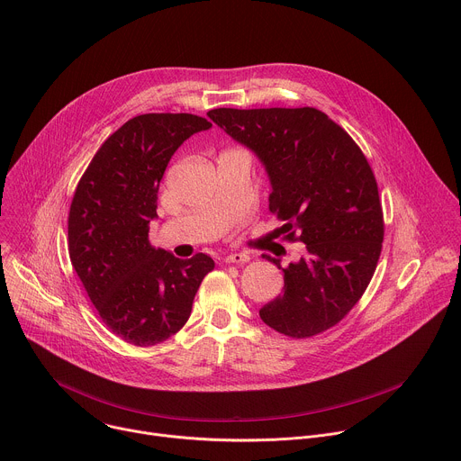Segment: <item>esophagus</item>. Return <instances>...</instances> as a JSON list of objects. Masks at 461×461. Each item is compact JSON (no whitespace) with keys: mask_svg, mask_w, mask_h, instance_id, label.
I'll list each match as a JSON object with an SVG mask.
<instances>
[{"mask_svg":"<svg viewBox=\"0 0 461 461\" xmlns=\"http://www.w3.org/2000/svg\"><path fill=\"white\" fill-rule=\"evenodd\" d=\"M226 262H231V265H246V262L249 260V255L240 251V253H230L226 258Z\"/></svg>","mask_w":461,"mask_h":461,"instance_id":"1","label":"esophagus"}]
</instances>
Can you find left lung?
Masks as SVG:
<instances>
[{"instance_id": "left-lung-1", "label": "left lung", "mask_w": 461, "mask_h": 461, "mask_svg": "<svg viewBox=\"0 0 461 461\" xmlns=\"http://www.w3.org/2000/svg\"><path fill=\"white\" fill-rule=\"evenodd\" d=\"M208 116L265 164L270 212L285 222L286 240L306 244L288 268L267 255L285 274V292L258 310L260 319L294 339L336 326L365 294L384 235L366 157L315 107H221Z\"/></svg>"}]
</instances>
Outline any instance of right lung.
Here are the masks:
<instances>
[{
  "instance_id": "right-lung-1",
  "label": "right lung",
  "mask_w": 461,
  "mask_h": 461,
  "mask_svg": "<svg viewBox=\"0 0 461 461\" xmlns=\"http://www.w3.org/2000/svg\"><path fill=\"white\" fill-rule=\"evenodd\" d=\"M210 127L189 113L131 118L102 144L77 185L68 221L73 268L109 330L135 347L175 336L215 268L206 253L182 260L149 242L171 157Z\"/></svg>"
}]
</instances>
